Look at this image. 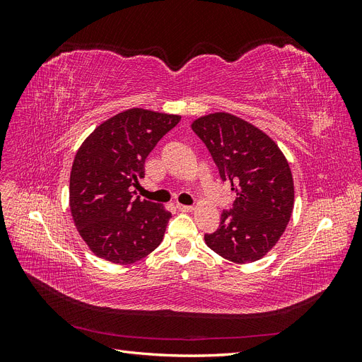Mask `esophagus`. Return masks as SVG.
I'll use <instances>...</instances> for the list:
<instances>
[{"mask_svg": "<svg viewBox=\"0 0 362 362\" xmlns=\"http://www.w3.org/2000/svg\"><path fill=\"white\" fill-rule=\"evenodd\" d=\"M177 208L180 211H184V213H190L194 210V206H192V205H181V204H178Z\"/></svg>", "mask_w": 362, "mask_h": 362, "instance_id": "34e87169", "label": "esophagus"}]
</instances>
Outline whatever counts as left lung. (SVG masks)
Returning a JSON list of instances; mask_svg holds the SVG:
<instances>
[{"mask_svg": "<svg viewBox=\"0 0 362 362\" xmlns=\"http://www.w3.org/2000/svg\"><path fill=\"white\" fill-rule=\"evenodd\" d=\"M192 129L235 193L217 231L205 234L206 246L237 264L261 259L278 243L293 213L294 184L286 156L264 131L231 113L201 116Z\"/></svg>", "mask_w": 362, "mask_h": 362, "instance_id": "8db88e82", "label": "left lung"}]
</instances>
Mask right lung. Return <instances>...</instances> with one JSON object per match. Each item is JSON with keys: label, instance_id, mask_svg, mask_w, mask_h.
<instances>
[{"label": "right lung", "instance_id": "obj_1", "mask_svg": "<svg viewBox=\"0 0 362 362\" xmlns=\"http://www.w3.org/2000/svg\"><path fill=\"white\" fill-rule=\"evenodd\" d=\"M178 115L129 108L104 120L74 158L69 206L81 238L96 257L133 264L163 242L172 214L163 205L134 199L131 187L145 177V160Z\"/></svg>", "mask_w": 362, "mask_h": 362}]
</instances>
